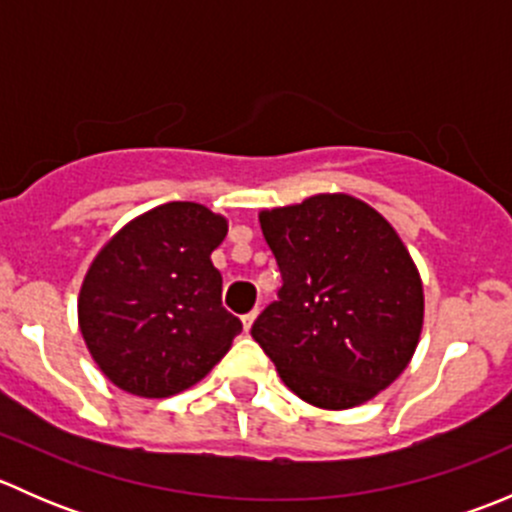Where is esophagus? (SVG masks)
Returning a JSON list of instances; mask_svg holds the SVG:
<instances>
[{
  "mask_svg": "<svg viewBox=\"0 0 512 512\" xmlns=\"http://www.w3.org/2000/svg\"><path fill=\"white\" fill-rule=\"evenodd\" d=\"M255 319H257V309H255V312H250V314H245V317H242V327H245V332H250L252 324H255Z\"/></svg>",
  "mask_w": 512,
  "mask_h": 512,
  "instance_id": "34e87169",
  "label": "esophagus"
}]
</instances>
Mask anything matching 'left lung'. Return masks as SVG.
Wrapping results in <instances>:
<instances>
[{"instance_id": "8db88e82", "label": "left lung", "mask_w": 512, "mask_h": 512, "mask_svg": "<svg viewBox=\"0 0 512 512\" xmlns=\"http://www.w3.org/2000/svg\"><path fill=\"white\" fill-rule=\"evenodd\" d=\"M282 272L280 299L252 324L289 391L329 411L394 384L423 329V282L394 225L349 193L260 210Z\"/></svg>"}]
</instances>
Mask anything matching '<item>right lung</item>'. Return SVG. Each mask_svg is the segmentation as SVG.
<instances>
[{"label":"right lung","instance_id":"right-lung-1","mask_svg":"<svg viewBox=\"0 0 512 512\" xmlns=\"http://www.w3.org/2000/svg\"><path fill=\"white\" fill-rule=\"evenodd\" d=\"M227 218L175 200L126 223L96 252L79 289V329L111 384L165 399L198 384L242 322L223 307L215 247Z\"/></svg>","mask_w":512,"mask_h":512}]
</instances>
